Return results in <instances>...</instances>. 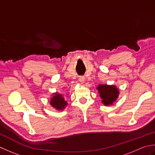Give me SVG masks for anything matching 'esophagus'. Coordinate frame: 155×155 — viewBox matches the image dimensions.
<instances>
[{"label":"esophagus","mask_w":155,"mask_h":155,"mask_svg":"<svg viewBox=\"0 0 155 155\" xmlns=\"http://www.w3.org/2000/svg\"><path fill=\"white\" fill-rule=\"evenodd\" d=\"M84 79H85V78L84 77H80L79 78H78V81H79L81 83L83 84L84 82Z\"/></svg>","instance_id":"obj_1"}]
</instances>
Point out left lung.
I'll list each match as a JSON object with an SVG mask.
<instances>
[{
  "label": "left lung",
  "mask_w": 155,
  "mask_h": 155,
  "mask_svg": "<svg viewBox=\"0 0 155 155\" xmlns=\"http://www.w3.org/2000/svg\"><path fill=\"white\" fill-rule=\"evenodd\" d=\"M102 98V103L105 106H109L116 101L119 94V91L116 86L108 84H99L97 88Z\"/></svg>",
  "instance_id": "1"
}]
</instances>
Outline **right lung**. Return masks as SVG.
I'll return each mask as SVG.
<instances>
[{"label": "right lung", "mask_w": 155, "mask_h": 155, "mask_svg": "<svg viewBox=\"0 0 155 155\" xmlns=\"http://www.w3.org/2000/svg\"><path fill=\"white\" fill-rule=\"evenodd\" d=\"M50 104L52 107L58 110L64 109V108L68 104L67 102L64 100L62 94H58L57 93L53 94V97H51Z\"/></svg>", "instance_id": "add662e5"}]
</instances>
